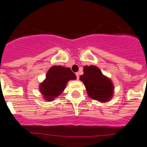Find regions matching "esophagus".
Returning <instances> with one entry per match:
<instances>
[{"label":"esophagus","mask_w":147,"mask_h":147,"mask_svg":"<svg viewBox=\"0 0 147 147\" xmlns=\"http://www.w3.org/2000/svg\"><path fill=\"white\" fill-rule=\"evenodd\" d=\"M75 74H76V76H77V79H79V72H76Z\"/></svg>","instance_id":"34e87169"}]
</instances>
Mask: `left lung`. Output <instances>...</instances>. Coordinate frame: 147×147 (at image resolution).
<instances>
[{
    "label": "left lung",
    "instance_id": "8db88e82",
    "mask_svg": "<svg viewBox=\"0 0 147 147\" xmlns=\"http://www.w3.org/2000/svg\"><path fill=\"white\" fill-rule=\"evenodd\" d=\"M80 80L85 85L88 95L92 99L104 103L113 97L114 86L112 81L103 75L97 66H84Z\"/></svg>",
    "mask_w": 147,
    "mask_h": 147
}]
</instances>
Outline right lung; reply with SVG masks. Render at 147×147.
<instances>
[{"instance_id": "add662e5", "label": "right lung", "mask_w": 147, "mask_h": 147, "mask_svg": "<svg viewBox=\"0 0 147 147\" xmlns=\"http://www.w3.org/2000/svg\"><path fill=\"white\" fill-rule=\"evenodd\" d=\"M76 79L70 68L54 65L49 69L45 79L40 84V92L45 100L51 102L62 93L68 81Z\"/></svg>"}]
</instances>
